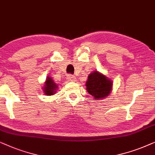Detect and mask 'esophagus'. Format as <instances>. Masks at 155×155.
<instances>
[{"instance_id":"1","label":"esophagus","mask_w":155,"mask_h":155,"mask_svg":"<svg viewBox=\"0 0 155 155\" xmlns=\"http://www.w3.org/2000/svg\"><path fill=\"white\" fill-rule=\"evenodd\" d=\"M67 78L68 81H74L76 79V78L74 77L73 75H71V74H69V75H67Z\"/></svg>"}]
</instances>
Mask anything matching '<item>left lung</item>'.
<instances>
[{
    "instance_id": "1",
    "label": "left lung",
    "mask_w": 155,
    "mask_h": 155,
    "mask_svg": "<svg viewBox=\"0 0 155 155\" xmlns=\"http://www.w3.org/2000/svg\"><path fill=\"white\" fill-rule=\"evenodd\" d=\"M113 83L104 74L94 71L88 76L86 83L88 93L96 99H104L112 91Z\"/></svg>"
}]
</instances>
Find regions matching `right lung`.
<instances>
[{"label":"right lung","mask_w":155,"mask_h":155,"mask_svg":"<svg viewBox=\"0 0 155 155\" xmlns=\"http://www.w3.org/2000/svg\"><path fill=\"white\" fill-rule=\"evenodd\" d=\"M44 87H43V91L45 95L47 96H52L57 92L58 85L53 81L50 76L47 78L46 81L45 82Z\"/></svg>","instance_id":"add662e5"}]
</instances>
